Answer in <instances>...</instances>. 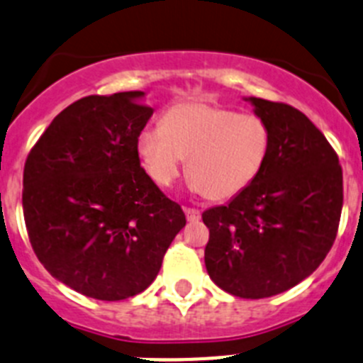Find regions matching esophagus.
I'll use <instances>...</instances> for the list:
<instances>
[{
    "mask_svg": "<svg viewBox=\"0 0 363 363\" xmlns=\"http://www.w3.org/2000/svg\"><path fill=\"white\" fill-rule=\"evenodd\" d=\"M185 216H187V219L191 223H194V221H199V219H201V212L199 211H196V208H185Z\"/></svg>",
    "mask_w": 363,
    "mask_h": 363,
    "instance_id": "1",
    "label": "esophagus"
}]
</instances>
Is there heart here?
Segmentation results:
<instances>
[{"label":"heart","instance_id":"b5f03b06","mask_svg":"<svg viewBox=\"0 0 363 363\" xmlns=\"http://www.w3.org/2000/svg\"><path fill=\"white\" fill-rule=\"evenodd\" d=\"M270 144V128L261 116L194 101L172 106L162 125L142 129L136 152L158 187H172L187 158L191 191L225 201L257 178Z\"/></svg>","mask_w":363,"mask_h":363}]
</instances>
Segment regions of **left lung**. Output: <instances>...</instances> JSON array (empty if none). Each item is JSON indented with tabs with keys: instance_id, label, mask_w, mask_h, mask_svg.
Masks as SVG:
<instances>
[{
	"instance_id": "1",
	"label": "left lung",
	"mask_w": 363,
	"mask_h": 363,
	"mask_svg": "<svg viewBox=\"0 0 363 363\" xmlns=\"http://www.w3.org/2000/svg\"><path fill=\"white\" fill-rule=\"evenodd\" d=\"M272 144L257 178L227 205L203 212L205 266L221 290L274 297L310 277L337 238L344 189L333 147L313 122L281 102L245 97Z\"/></svg>"
}]
</instances>
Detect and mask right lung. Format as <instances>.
<instances>
[{
    "mask_svg": "<svg viewBox=\"0 0 363 363\" xmlns=\"http://www.w3.org/2000/svg\"><path fill=\"white\" fill-rule=\"evenodd\" d=\"M144 91L91 95L62 109L30 151L23 214L52 277L97 301L151 286L184 211L145 174L136 138L151 118Z\"/></svg>",
    "mask_w": 363,
    "mask_h": 363,
    "instance_id": "obj_1",
    "label": "right lung"
}]
</instances>
